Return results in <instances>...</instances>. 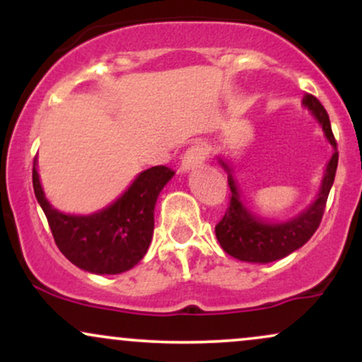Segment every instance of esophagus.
<instances>
[{"label":"esophagus","instance_id":"1","mask_svg":"<svg viewBox=\"0 0 362 362\" xmlns=\"http://www.w3.org/2000/svg\"><path fill=\"white\" fill-rule=\"evenodd\" d=\"M207 155H209V149H207L206 144L202 143L194 144V146L187 149L184 156H182V165H180L182 170H184V172H189V170L199 167V165L206 160Z\"/></svg>","mask_w":362,"mask_h":362}]
</instances>
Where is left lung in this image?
Returning <instances> with one entry per match:
<instances>
[{
	"label": "left lung",
	"mask_w": 362,
	"mask_h": 362,
	"mask_svg": "<svg viewBox=\"0 0 362 362\" xmlns=\"http://www.w3.org/2000/svg\"><path fill=\"white\" fill-rule=\"evenodd\" d=\"M303 105L308 107V110H311V114L320 122L328 143L334 146V155L323 173L317 199L308 209L303 211L296 218L286 223H267L264 219L255 218L243 204L242 195H240L235 178L231 175V168L223 160H219L223 167L228 170V185L231 190V199L230 207L224 213L223 219L216 224V238L223 250L235 259L253 262V264H269V262L284 259L286 255L301 248L318 230L323 211H325L328 192H330L335 172H337L339 151L337 141L332 132L330 119L318 98L305 93Z\"/></svg>",
	"instance_id": "left-lung-1"
}]
</instances>
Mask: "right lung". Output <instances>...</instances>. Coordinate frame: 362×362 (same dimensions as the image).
<instances>
[{"mask_svg": "<svg viewBox=\"0 0 362 362\" xmlns=\"http://www.w3.org/2000/svg\"><path fill=\"white\" fill-rule=\"evenodd\" d=\"M37 160L32 182L54 242L76 267L91 274H120L134 267L148 252L155 230V204L161 189L175 175L165 165L141 172L114 204L90 216L59 213L45 199Z\"/></svg>", "mask_w": 362, "mask_h": 362, "instance_id": "add662e5", "label": "right lung"}]
</instances>
